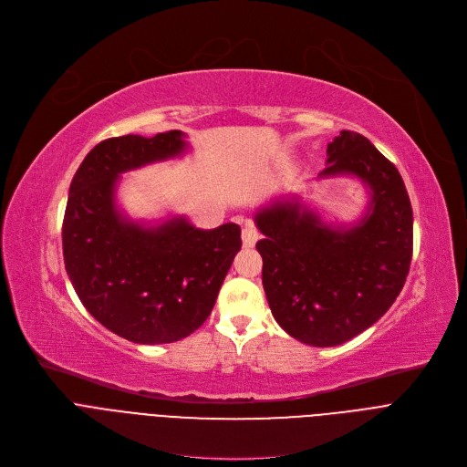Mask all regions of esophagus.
<instances>
[{
	"instance_id": "esophagus-1",
	"label": "esophagus",
	"mask_w": 467,
	"mask_h": 467,
	"mask_svg": "<svg viewBox=\"0 0 467 467\" xmlns=\"http://www.w3.org/2000/svg\"><path fill=\"white\" fill-rule=\"evenodd\" d=\"M259 240V231L254 223H245V227L242 229V244L244 247H254Z\"/></svg>"
}]
</instances>
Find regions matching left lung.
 <instances>
[{"label":"left lung","instance_id":"left-lung-1","mask_svg":"<svg viewBox=\"0 0 467 467\" xmlns=\"http://www.w3.org/2000/svg\"><path fill=\"white\" fill-rule=\"evenodd\" d=\"M327 158L319 180L353 176L366 185L358 222L325 223L296 195L255 212L272 316L314 348L344 344L379 321L406 284L413 254V210L398 169L355 131H341Z\"/></svg>","mask_w":467,"mask_h":467}]
</instances>
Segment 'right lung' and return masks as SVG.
<instances>
[{"label": "right lung", "mask_w": 467, "mask_h": 467, "mask_svg": "<svg viewBox=\"0 0 467 467\" xmlns=\"http://www.w3.org/2000/svg\"><path fill=\"white\" fill-rule=\"evenodd\" d=\"M185 133L123 135L99 142L73 176L64 217V261L88 312L133 344H172L210 316L240 252V227L204 231L183 215L142 223L116 202L123 172L180 158Z\"/></svg>", "instance_id": "add662e5"}]
</instances>
